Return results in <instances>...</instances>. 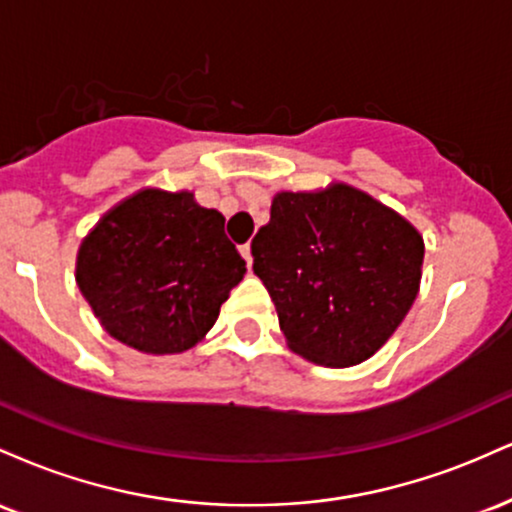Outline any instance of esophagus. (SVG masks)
Here are the masks:
<instances>
[{
    "label": "esophagus",
    "mask_w": 512,
    "mask_h": 512,
    "mask_svg": "<svg viewBox=\"0 0 512 512\" xmlns=\"http://www.w3.org/2000/svg\"><path fill=\"white\" fill-rule=\"evenodd\" d=\"M240 255L245 257V262H248V269H250V264H252V248H250V243L240 245Z\"/></svg>",
    "instance_id": "34e87169"
}]
</instances>
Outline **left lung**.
Here are the masks:
<instances>
[{"mask_svg": "<svg viewBox=\"0 0 512 512\" xmlns=\"http://www.w3.org/2000/svg\"><path fill=\"white\" fill-rule=\"evenodd\" d=\"M250 248L286 342L334 368L366 361L392 337L424 262L416 228L349 185L276 195Z\"/></svg>", "mask_w": 512, "mask_h": 512, "instance_id": "obj_1", "label": "left lung"}]
</instances>
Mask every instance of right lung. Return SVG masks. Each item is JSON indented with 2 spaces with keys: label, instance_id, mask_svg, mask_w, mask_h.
<instances>
[{
  "label": "right lung",
  "instance_id": "right-lung-1",
  "mask_svg": "<svg viewBox=\"0 0 512 512\" xmlns=\"http://www.w3.org/2000/svg\"><path fill=\"white\" fill-rule=\"evenodd\" d=\"M226 219L190 192L144 190L81 243L76 281L103 327L144 354H178L214 327L245 274Z\"/></svg>",
  "mask_w": 512,
  "mask_h": 512
}]
</instances>
